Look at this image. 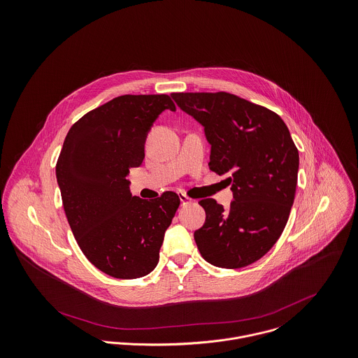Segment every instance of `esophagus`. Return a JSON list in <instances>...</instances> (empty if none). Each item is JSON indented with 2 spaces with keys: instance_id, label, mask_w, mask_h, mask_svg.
<instances>
[{
  "instance_id": "esophagus-1",
  "label": "esophagus",
  "mask_w": 358,
  "mask_h": 358,
  "mask_svg": "<svg viewBox=\"0 0 358 358\" xmlns=\"http://www.w3.org/2000/svg\"><path fill=\"white\" fill-rule=\"evenodd\" d=\"M180 201H181V206H187L192 203V199L188 198L185 194H180Z\"/></svg>"
}]
</instances>
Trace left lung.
<instances>
[{"mask_svg": "<svg viewBox=\"0 0 358 358\" xmlns=\"http://www.w3.org/2000/svg\"><path fill=\"white\" fill-rule=\"evenodd\" d=\"M171 97L203 126L208 167L228 176L234 194L228 211L214 199L199 201L206 211L194 234L199 251L218 268L251 265L278 241L295 198L299 155L289 130L273 111L227 92Z\"/></svg>", "mask_w": 358, "mask_h": 358, "instance_id": "1", "label": "left lung"}]
</instances>
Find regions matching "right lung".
<instances>
[{
    "mask_svg": "<svg viewBox=\"0 0 358 358\" xmlns=\"http://www.w3.org/2000/svg\"><path fill=\"white\" fill-rule=\"evenodd\" d=\"M167 94H124L83 115L69 130L56 164L63 207L85 257L115 278H143L159 262L166 229L180 206L174 192L133 196L126 178L144 159L147 136Z\"/></svg>",
    "mask_w": 358,
    "mask_h": 358,
    "instance_id": "right-lung-1",
    "label": "right lung"
}]
</instances>
